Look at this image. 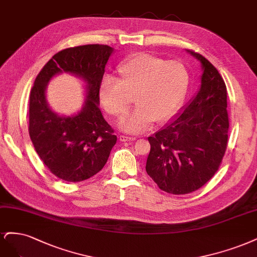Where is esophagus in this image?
Here are the masks:
<instances>
[{
  "label": "esophagus",
  "instance_id": "34e87169",
  "mask_svg": "<svg viewBox=\"0 0 257 257\" xmlns=\"http://www.w3.org/2000/svg\"><path fill=\"white\" fill-rule=\"evenodd\" d=\"M119 140L121 142H128V141H136V137H128V136H119Z\"/></svg>",
  "mask_w": 257,
  "mask_h": 257
}]
</instances>
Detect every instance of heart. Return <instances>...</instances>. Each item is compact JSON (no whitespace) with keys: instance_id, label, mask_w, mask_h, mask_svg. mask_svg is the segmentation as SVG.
<instances>
[{"instance_id":"heart-1","label":"heart","mask_w":257,"mask_h":257,"mask_svg":"<svg viewBox=\"0 0 257 257\" xmlns=\"http://www.w3.org/2000/svg\"><path fill=\"white\" fill-rule=\"evenodd\" d=\"M120 82L104 78L99 97L113 116H121L135 97L136 109L123 116L118 126L132 134L150 129L154 121H167L183 99L189 83L186 66L178 61H165L147 53L131 55L117 69Z\"/></svg>"}]
</instances>
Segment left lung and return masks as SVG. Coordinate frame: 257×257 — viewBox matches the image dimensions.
<instances>
[{"mask_svg":"<svg viewBox=\"0 0 257 257\" xmlns=\"http://www.w3.org/2000/svg\"><path fill=\"white\" fill-rule=\"evenodd\" d=\"M201 85L171 120L148 137L146 172L163 191L187 194L203 187L220 167L226 151L227 90L217 68L201 54Z\"/></svg>","mask_w":257,"mask_h":257,"instance_id":"8db88e82","label":"left lung"}]
</instances>
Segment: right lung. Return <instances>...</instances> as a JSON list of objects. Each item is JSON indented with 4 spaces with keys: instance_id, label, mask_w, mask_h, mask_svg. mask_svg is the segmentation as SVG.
I'll return each instance as SVG.
<instances>
[{
    "instance_id": "right-lung-1",
    "label": "right lung",
    "mask_w": 257,
    "mask_h": 257,
    "mask_svg": "<svg viewBox=\"0 0 257 257\" xmlns=\"http://www.w3.org/2000/svg\"><path fill=\"white\" fill-rule=\"evenodd\" d=\"M114 49L106 45L68 48L52 56L35 79L30 94L29 134L44 164L69 183L88 179L101 171L117 137L99 109V86ZM68 73L85 83L82 109L61 115L46 100V86L54 76Z\"/></svg>"
}]
</instances>
